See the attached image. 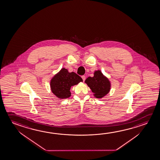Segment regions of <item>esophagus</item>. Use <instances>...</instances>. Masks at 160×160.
Here are the masks:
<instances>
[{"mask_svg":"<svg viewBox=\"0 0 160 160\" xmlns=\"http://www.w3.org/2000/svg\"><path fill=\"white\" fill-rule=\"evenodd\" d=\"M81 78H82V80H83V81H84L85 80V79H86V77H85V76L83 75V76H81Z\"/></svg>","mask_w":160,"mask_h":160,"instance_id":"34e87169","label":"esophagus"}]
</instances>
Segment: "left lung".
I'll return each mask as SVG.
<instances>
[{"label": "left lung", "mask_w": 160, "mask_h": 160, "mask_svg": "<svg viewBox=\"0 0 160 160\" xmlns=\"http://www.w3.org/2000/svg\"><path fill=\"white\" fill-rule=\"evenodd\" d=\"M85 82L97 98H102L110 91V82L100 70L95 71L94 76L88 78Z\"/></svg>", "instance_id": "left-lung-1"}]
</instances>
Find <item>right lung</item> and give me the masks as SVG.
<instances>
[{"label":"right lung","mask_w":160,"mask_h":160,"mask_svg":"<svg viewBox=\"0 0 160 160\" xmlns=\"http://www.w3.org/2000/svg\"><path fill=\"white\" fill-rule=\"evenodd\" d=\"M82 81L80 76L76 73L69 72L67 69L62 68L55 75L51 82L52 92L60 99H66L71 96V87Z\"/></svg>","instance_id":"right-lung-1"}]
</instances>
